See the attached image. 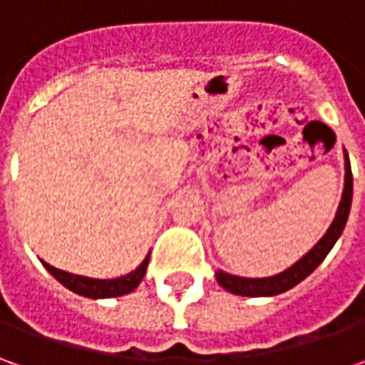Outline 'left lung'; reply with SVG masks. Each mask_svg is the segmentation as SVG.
I'll list each match as a JSON object with an SVG mask.
<instances>
[{
  "mask_svg": "<svg viewBox=\"0 0 365 365\" xmlns=\"http://www.w3.org/2000/svg\"><path fill=\"white\" fill-rule=\"evenodd\" d=\"M351 195H354V176H351L349 158L345 154V185L344 195H341V203L337 207V213H335V219H333L331 227L313 245V250H309V254H304L297 264H292L284 272L276 274V276H268V278H242V276H233V274L219 270V272H215L217 282L225 290H230L233 294H242V297H274V294L287 292L292 287H297L301 280H304L325 259V256L331 252V247L339 240L345 223H347L349 209H351Z\"/></svg>",
  "mask_w": 365,
  "mask_h": 365,
  "instance_id": "1",
  "label": "left lung"
}]
</instances>
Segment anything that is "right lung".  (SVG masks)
<instances>
[{"mask_svg":"<svg viewBox=\"0 0 365 365\" xmlns=\"http://www.w3.org/2000/svg\"><path fill=\"white\" fill-rule=\"evenodd\" d=\"M148 259H150V254H148L146 258H144V262H142L133 272L125 274V276H120V278H111V280H99V278L77 276V274L58 270V268L50 266L46 262H42V264H44V268H46L63 287H66L68 290H73V292H77L81 297H87V299H111V297L128 294V292H132L133 288H138V284L142 282V278H144V274H146Z\"/></svg>","mask_w":365,"mask_h":365,"instance_id":"right-lung-1","label":"right lung"}]
</instances>
